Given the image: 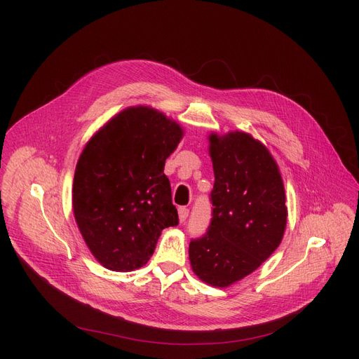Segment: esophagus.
Returning <instances> with one entry per match:
<instances>
[{
  "label": "esophagus",
  "mask_w": 359,
  "mask_h": 359,
  "mask_svg": "<svg viewBox=\"0 0 359 359\" xmlns=\"http://www.w3.org/2000/svg\"><path fill=\"white\" fill-rule=\"evenodd\" d=\"M177 211H179V219H180V222H184L186 218H187V215H189V210H187L186 206H180V208H179Z\"/></svg>",
  "instance_id": "obj_1"
}]
</instances>
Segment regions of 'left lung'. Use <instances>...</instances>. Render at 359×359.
<instances>
[{"label":"left lung","instance_id":"left-lung-1","mask_svg":"<svg viewBox=\"0 0 359 359\" xmlns=\"http://www.w3.org/2000/svg\"><path fill=\"white\" fill-rule=\"evenodd\" d=\"M214 165L212 218L191 240L195 275L225 288L256 271L280 244L287 227L285 189L268 148L246 132L210 135Z\"/></svg>","mask_w":359,"mask_h":359}]
</instances>
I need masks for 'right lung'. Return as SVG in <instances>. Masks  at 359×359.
I'll list each match as a JSON object with an SVG mask.
<instances>
[{
    "label": "right lung",
    "mask_w": 359,
    "mask_h": 359,
    "mask_svg": "<svg viewBox=\"0 0 359 359\" xmlns=\"http://www.w3.org/2000/svg\"><path fill=\"white\" fill-rule=\"evenodd\" d=\"M182 137L177 122L137 106L119 111L86 144L75 167L72 210L104 268L140 269L161 231L179 224L164 164Z\"/></svg>",
    "instance_id": "1"
}]
</instances>
